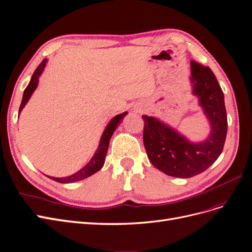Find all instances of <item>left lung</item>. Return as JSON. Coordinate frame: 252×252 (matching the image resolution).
Segmentation results:
<instances>
[{"instance_id":"1","label":"left lung","mask_w":252,"mask_h":252,"mask_svg":"<svg viewBox=\"0 0 252 252\" xmlns=\"http://www.w3.org/2000/svg\"><path fill=\"white\" fill-rule=\"evenodd\" d=\"M192 94L197 96L210 124V134L201 142H192L178 129L153 116L144 120L143 143L152 164L167 175L188 179L215 162L223 151L227 133L224 94L210 67L191 61Z\"/></svg>"}]
</instances>
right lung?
I'll return each mask as SVG.
<instances>
[{
  "instance_id": "right-lung-1",
  "label": "right lung",
  "mask_w": 252,
  "mask_h": 252,
  "mask_svg": "<svg viewBox=\"0 0 252 252\" xmlns=\"http://www.w3.org/2000/svg\"><path fill=\"white\" fill-rule=\"evenodd\" d=\"M46 62H48V59H43L42 62L38 65V67L35 69L34 73L32 74L29 85L27 86V88L24 91V95H23L20 110H18V114H21L22 110L27 105V102L29 101L30 97L32 96L33 92L35 91L37 86H38V80H39V77L41 76V73L44 70ZM126 114H127V112H124V113L118 114V115H116L115 117H113L110 120V123L107 125L105 131L102 132V135L100 137L99 144H98L96 152L91 158V160L85 166H84L82 169H80L79 171H77L76 173H73L71 175L65 176V178H54V176H48V175H46V176H48L49 179L58 182V183L68 184V183H74V182H78V181H82L84 179L88 178V176L94 174L99 169H101V167L104 166V163H105L110 139H111L112 135H113V133L115 132V129L117 128V126L120 125L121 120L125 118V116Z\"/></svg>"
}]
</instances>
